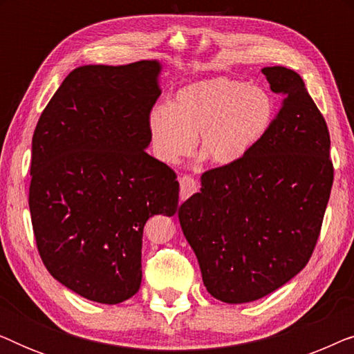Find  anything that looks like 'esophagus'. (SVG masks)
Returning <instances> with one entry per match:
<instances>
[{
  "label": "esophagus",
  "instance_id": "esophagus-1",
  "mask_svg": "<svg viewBox=\"0 0 354 354\" xmlns=\"http://www.w3.org/2000/svg\"><path fill=\"white\" fill-rule=\"evenodd\" d=\"M178 182H180V200H187L198 192V183L192 176H183Z\"/></svg>",
  "mask_w": 354,
  "mask_h": 354
}]
</instances>
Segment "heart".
Masks as SVG:
<instances>
[{
    "label": "heart",
    "mask_w": 354,
    "mask_h": 354,
    "mask_svg": "<svg viewBox=\"0 0 354 354\" xmlns=\"http://www.w3.org/2000/svg\"><path fill=\"white\" fill-rule=\"evenodd\" d=\"M275 118L272 95L248 82L216 77L178 90L171 104L149 113L153 149L164 162L201 153L219 166L239 162L266 135Z\"/></svg>",
    "instance_id": "1"
}]
</instances>
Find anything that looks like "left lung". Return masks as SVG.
I'll list each match as a JSON object with an SVG mask.
<instances>
[{
	"mask_svg": "<svg viewBox=\"0 0 354 354\" xmlns=\"http://www.w3.org/2000/svg\"><path fill=\"white\" fill-rule=\"evenodd\" d=\"M263 74L283 96L268 135L203 174L201 192L178 207L206 290L230 304L275 292L308 264L333 183L330 135L303 79L280 66Z\"/></svg>",
	"mask_w": 354,
	"mask_h": 354,
	"instance_id": "left-lung-1",
	"label": "left lung"
}]
</instances>
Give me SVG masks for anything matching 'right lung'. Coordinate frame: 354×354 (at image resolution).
Here are the masks:
<instances>
[{"label":"right lung","instance_id":"1","mask_svg":"<svg viewBox=\"0 0 354 354\" xmlns=\"http://www.w3.org/2000/svg\"><path fill=\"white\" fill-rule=\"evenodd\" d=\"M159 71L156 61L79 67L33 132L28 207L38 254L57 282L96 303L138 292L143 227L177 211V174L145 151Z\"/></svg>","mask_w":354,"mask_h":354}]
</instances>
